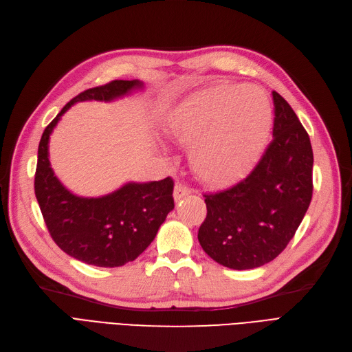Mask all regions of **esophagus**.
Masks as SVG:
<instances>
[{"label": "esophagus", "instance_id": "obj_1", "mask_svg": "<svg viewBox=\"0 0 352 352\" xmlns=\"http://www.w3.org/2000/svg\"><path fill=\"white\" fill-rule=\"evenodd\" d=\"M190 192H191V190H190L187 186H184V184H177L175 188H174V200H175V201H179L181 198L187 197Z\"/></svg>", "mask_w": 352, "mask_h": 352}]
</instances>
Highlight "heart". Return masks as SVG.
<instances>
[{
    "label": "heart",
    "mask_w": 352,
    "mask_h": 352,
    "mask_svg": "<svg viewBox=\"0 0 352 352\" xmlns=\"http://www.w3.org/2000/svg\"><path fill=\"white\" fill-rule=\"evenodd\" d=\"M273 120L272 104L254 86L217 85L177 108L168 135L191 145L194 171L211 186L224 187L246 175L263 152Z\"/></svg>",
    "instance_id": "b5f03b06"
}]
</instances>
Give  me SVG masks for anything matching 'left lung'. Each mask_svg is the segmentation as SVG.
Masks as SVG:
<instances>
[{
	"label": "left lung",
	"mask_w": 352,
	"mask_h": 352,
	"mask_svg": "<svg viewBox=\"0 0 352 352\" xmlns=\"http://www.w3.org/2000/svg\"><path fill=\"white\" fill-rule=\"evenodd\" d=\"M272 96L273 140L261 161L236 186L204 194L207 216L198 241L212 261L236 270L261 267L278 257L312 200L309 135L278 91Z\"/></svg>",
	"instance_id": "8db88e82"
}]
</instances>
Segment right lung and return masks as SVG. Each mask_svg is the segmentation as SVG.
<instances>
[{"label":"right lung","instance_id":"right-lung-1","mask_svg":"<svg viewBox=\"0 0 352 352\" xmlns=\"http://www.w3.org/2000/svg\"><path fill=\"white\" fill-rule=\"evenodd\" d=\"M140 80H112L73 98L44 129L38 144L34 192L47 230L57 246L78 261L99 267H118L135 261L155 239L174 208V181L128 182L98 198L72 194L54 175L49 138L72 104L83 100L111 102L141 89Z\"/></svg>","mask_w":352,"mask_h":352}]
</instances>
